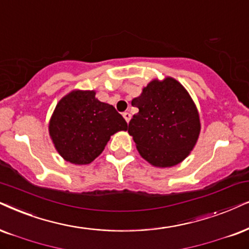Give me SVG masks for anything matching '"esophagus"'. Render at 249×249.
Instances as JSON below:
<instances>
[{
    "mask_svg": "<svg viewBox=\"0 0 249 249\" xmlns=\"http://www.w3.org/2000/svg\"><path fill=\"white\" fill-rule=\"evenodd\" d=\"M123 117H124V119L126 121V123L131 121V114H130V112H124V114H123Z\"/></svg>",
    "mask_w": 249,
    "mask_h": 249,
    "instance_id": "obj_1",
    "label": "esophagus"
}]
</instances>
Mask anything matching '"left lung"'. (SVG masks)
<instances>
[{
	"label": "left lung",
	"instance_id": "obj_1",
	"mask_svg": "<svg viewBox=\"0 0 249 249\" xmlns=\"http://www.w3.org/2000/svg\"><path fill=\"white\" fill-rule=\"evenodd\" d=\"M132 106L139 112L131 119L128 133L142 159L156 168H170L190 155L199 139L200 116L178 80H152Z\"/></svg>",
	"mask_w": 249,
	"mask_h": 249
}]
</instances>
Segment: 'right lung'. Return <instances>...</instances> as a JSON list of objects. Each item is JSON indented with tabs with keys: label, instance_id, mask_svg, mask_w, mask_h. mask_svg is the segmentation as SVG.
Listing matches in <instances>:
<instances>
[{
	"label": "right lung",
	"instance_id": "add662e5",
	"mask_svg": "<svg viewBox=\"0 0 249 249\" xmlns=\"http://www.w3.org/2000/svg\"><path fill=\"white\" fill-rule=\"evenodd\" d=\"M95 90L74 89L59 100L49 121L53 143L67 162L89 164L105 149L112 134L127 130V123Z\"/></svg>",
	"mask_w": 249,
	"mask_h": 249
}]
</instances>
